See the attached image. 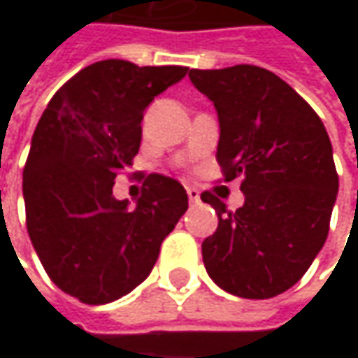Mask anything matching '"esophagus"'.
<instances>
[{"label": "esophagus", "mask_w": 358, "mask_h": 358, "mask_svg": "<svg viewBox=\"0 0 358 358\" xmlns=\"http://www.w3.org/2000/svg\"><path fill=\"white\" fill-rule=\"evenodd\" d=\"M187 195H189V201H191V203H199L201 201L199 191H197L195 187H187Z\"/></svg>", "instance_id": "esophagus-1"}]
</instances>
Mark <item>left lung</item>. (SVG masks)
<instances>
[{"label":"left lung","instance_id":"obj_1","mask_svg":"<svg viewBox=\"0 0 358 358\" xmlns=\"http://www.w3.org/2000/svg\"><path fill=\"white\" fill-rule=\"evenodd\" d=\"M189 79L219 115L223 181L241 177L237 211L211 191L219 215L203 263L223 291L271 299L291 289L323 249L338 175L323 121L289 83L257 65L191 69Z\"/></svg>","mask_w":358,"mask_h":358}]
</instances>
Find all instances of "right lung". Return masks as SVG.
Segmentation results:
<instances>
[{
	"label": "right lung",
	"mask_w": 358,
	"mask_h": 358,
	"mask_svg": "<svg viewBox=\"0 0 358 358\" xmlns=\"http://www.w3.org/2000/svg\"><path fill=\"white\" fill-rule=\"evenodd\" d=\"M187 71L93 63L59 87L35 127L23 169L27 233L49 279L81 303L105 305L143 282L189 207L183 185L159 173L141 177L133 209L113 197L139 151L145 107Z\"/></svg>",
	"instance_id": "obj_1"
}]
</instances>
